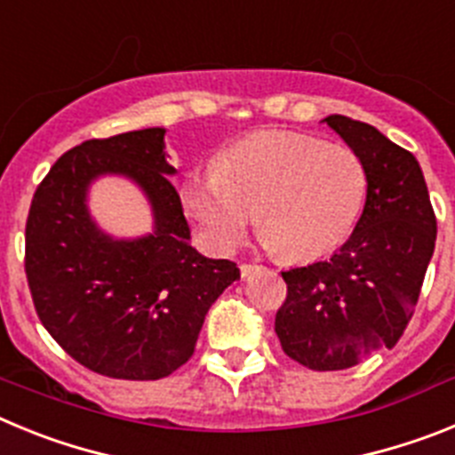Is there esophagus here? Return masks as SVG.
<instances>
[{"label":"esophagus","mask_w":455,"mask_h":455,"mask_svg":"<svg viewBox=\"0 0 455 455\" xmlns=\"http://www.w3.org/2000/svg\"><path fill=\"white\" fill-rule=\"evenodd\" d=\"M259 268H262V264H241V277H251Z\"/></svg>","instance_id":"34e87169"}]
</instances>
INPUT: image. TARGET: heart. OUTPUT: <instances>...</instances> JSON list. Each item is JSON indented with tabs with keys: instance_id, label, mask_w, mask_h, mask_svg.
I'll use <instances>...</instances> for the list:
<instances>
[{
	"instance_id": "1",
	"label": "heart",
	"mask_w": 455,
	"mask_h": 455,
	"mask_svg": "<svg viewBox=\"0 0 455 455\" xmlns=\"http://www.w3.org/2000/svg\"><path fill=\"white\" fill-rule=\"evenodd\" d=\"M369 193L363 156L300 132H257L225 148L214 172H193L180 200L203 246L230 255L259 220L284 259L312 262L353 235Z\"/></svg>"
}]
</instances>
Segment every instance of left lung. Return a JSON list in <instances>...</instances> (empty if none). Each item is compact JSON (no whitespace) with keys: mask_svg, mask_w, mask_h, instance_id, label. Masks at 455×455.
Masks as SVG:
<instances>
[{"mask_svg":"<svg viewBox=\"0 0 455 455\" xmlns=\"http://www.w3.org/2000/svg\"><path fill=\"white\" fill-rule=\"evenodd\" d=\"M323 123L363 156L367 203L331 259L283 271L287 299L277 309L275 332L299 364L339 371L378 348L396 347L435 251L437 220L412 152L347 116Z\"/></svg>","mask_w":455,"mask_h":455,"instance_id":"1","label":"left lung"}]
</instances>
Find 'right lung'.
I'll use <instances>...</instances> for the list:
<instances>
[{"instance_id":"right-lung-1","label":"right lung","mask_w":455,"mask_h":455,"mask_svg":"<svg viewBox=\"0 0 455 455\" xmlns=\"http://www.w3.org/2000/svg\"><path fill=\"white\" fill-rule=\"evenodd\" d=\"M162 127L84 140L50 168L31 200L24 273L40 323L95 373L159 380L196 351L204 315L241 273L191 246L182 200L168 175ZM123 174L151 200L156 232L114 240L90 219L85 191Z\"/></svg>"}]
</instances>
